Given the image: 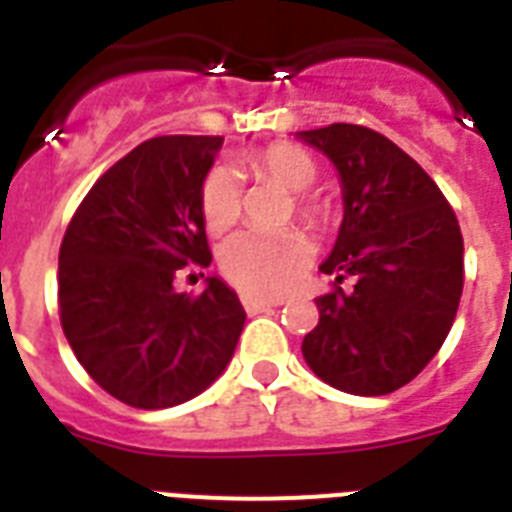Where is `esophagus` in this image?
Listing matches in <instances>:
<instances>
[{"instance_id":"esophagus-1","label":"esophagus","mask_w":512,"mask_h":512,"mask_svg":"<svg viewBox=\"0 0 512 512\" xmlns=\"http://www.w3.org/2000/svg\"><path fill=\"white\" fill-rule=\"evenodd\" d=\"M241 303H244V311L249 316H257V313H265L276 308V303H268V300H257V297H249V295H241Z\"/></svg>"}]
</instances>
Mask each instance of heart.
Wrapping results in <instances>:
<instances>
[{
    "label": "heart",
    "mask_w": 512,
    "mask_h": 512,
    "mask_svg": "<svg viewBox=\"0 0 512 512\" xmlns=\"http://www.w3.org/2000/svg\"><path fill=\"white\" fill-rule=\"evenodd\" d=\"M257 175L289 191H305L316 180V162L300 148L276 146L252 159ZM201 215L209 233L228 231L241 215V191L231 167H212L201 185ZM313 260L311 241L300 233L241 231L220 247L225 279L249 297H284L303 287Z\"/></svg>",
    "instance_id": "obj_1"
}]
</instances>
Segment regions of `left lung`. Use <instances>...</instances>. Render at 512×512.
<instances>
[{
    "label": "left lung",
    "mask_w": 512,
    "mask_h": 512,
    "mask_svg": "<svg viewBox=\"0 0 512 512\" xmlns=\"http://www.w3.org/2000/svg\"><path fill=\"white\" fill-rule=\"evenodd\" d=\"M335 164L342 223L321 271L353 289L316 297L303 340L313 374L353 396H385L428 366L462 297V233L412 156L358 124L295 132Z\"/></svg>",
    "instance_id": "left-lung-1"
}]
</instances>
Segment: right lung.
Segmentation results:
<instances>
[{"label": "right lung", "instance_id": "add662e5", "mask_svg": "<svg viewBox=\"0 0 512 512\" xmlns=\"http://www.w3.org/2000/svg\"><path fill=\"white\" fill-rule=\"evenodd\" d=\"M223 138L164 135L92 185L60 244V324L100 388L138 409L191 401L225 372L247 313L220 276L196 297L180 268L212 263L201 185Z\"/></svg>", "mask_w": 512, "mask_h": 512}]
</instances>
